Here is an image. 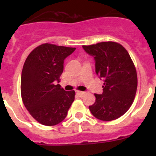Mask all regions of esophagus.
Wrapping results in <instances>:
<instances>
[{
    "instance_id": "obj_1",
    "label": "esophagus",
    "mask_w": 156,
    "mask_h": 156,
    "mask_svg": "<svg viewBox=\"0 0 156 156\" xmlns=\"http://www.w3.org/2000/svg\"><path fill=\"white\" fill-rule=\"evenodd\" d=\"M76 94H78V96H79V97H83V95L86 94V92H85V91H80V90H78V91H76Z\"/></svg>"
}]
</instances>
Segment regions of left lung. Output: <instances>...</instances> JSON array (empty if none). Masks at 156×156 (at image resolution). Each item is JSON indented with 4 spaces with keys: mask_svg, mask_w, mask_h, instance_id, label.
I'll return each instance as SVG.
<instances>
[{
    "mask_svg": "<svg viewBox=\"0 0 156 156\" xmlns=\"http://www.w3.org/2000/svg\"><path fill=\"white\" fill-rule=\"evenodd\" d=\"M93 56L95 72L103 80L101 94H94V104L89 106L92 115L102 121H112L125 114L131 106L137 87V76L127 51L115 42H101L83 46Z\"/></svg>",
    "mask_w": 156,
    "mask_h": 156,
    "instance_id": "1",
    "label": "left lung"
}]
</instances>
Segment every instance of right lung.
<instances>
[{"label":"right lung","instance_id":"add662e5","mask_svg":"<svg viewBox=\"0 0 156 156\" xmlns=\"http://www.w3.org/2000/svg\"><path fill=\"white\" fill-rule=\"evenodd\" d=\"M75 48L44 44L26 59L21 76V95L30 115L40 123L55 126L64 120L75 91H66L59 83L64 60Z\"/></svg>","mask_w":156,"mask_h":156}]
</instances>
